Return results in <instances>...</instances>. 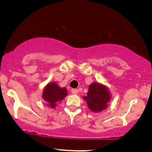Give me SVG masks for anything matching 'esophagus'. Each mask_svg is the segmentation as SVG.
I'll list each match as a JSON object with an SVG mask.
<instances>
[{
    "instance_id": "esophagus-1",
    "label": "esophagus",
    "mask_w": 152,
    "mask_h": 152,
    "mask_svg": "<svg viewBox=\"0 0 152 152\" xmlns=\"http://www.w3.org/2000/svg\"><path fill=\"white\" fill-rule=\"evenodd\" d=\"M78 91L77 89H75V88L71 89V93H72V94L76 95V94H78Z\"/></svg>"
}]
</instances>
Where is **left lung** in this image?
Here are the masks:
<instances>
[{"label": "left lung", "mask_w": 152, "mask_h": 152, "mask_svg": "<svg viewBox=\"0 0 152 152\" xmlns=\"http://www.w3.org/2000/svg\"><path fill=\"white\" fill-rule=\"evenodd\" d=\"M90 110L100 113L107 108V104L111 100V96L107 86L94 82L89 86L87 96H83Z\"/></svg>", "instance_id": "obj_1"}]
</instances>
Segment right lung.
<instances>
[{"instance_id": "add662e5", "label": "right lung", "mask_w": 152, "mask_h": 152, "mask_svg": "<svg viewBox=\"0 0 152 152\" xmlns=\"http://www.w3.org/2000/svg\"><path fill=\"white\" fill-rule=\"evenodd\" d=\"M66 88H61L56 82L49 83L45 87L42 93V98L51 108H54L58 102L61 101L67 96Z\"/></svg>"}]
</instances>
